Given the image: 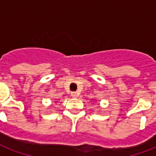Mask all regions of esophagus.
<instances>
[{
	"label": "esophagus",
	"instance_id": "34e87169",
	"mask_svg": "<svg viewBox=\"0 0 156 156\" xmlns=\"http://www.w3.org/2000/svg\"><path fill=\"white\" fill-rule=\"evenodd\" d=\"M71 96L73 98H76L78 96V93L77 92H71Z\"/></svg>",
	"mask_w": 156,
	"mask_h": 156
}]
</instances>
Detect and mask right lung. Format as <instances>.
<instances>
[{
    "mask_svg": "<svg viewBox=\"0 0 156 156\" xmlns=\"http://www.w3.org/2000/svg\"><path fill=\"white\" fill-rule=\"evenodd\" d=\"M55 103H56V102H55Z\"/></svg>",
    "mask_w": 156,
    "mask_h": 156,
    "instance_id": "1",
    "label": "right lung"
}]
</instances>
